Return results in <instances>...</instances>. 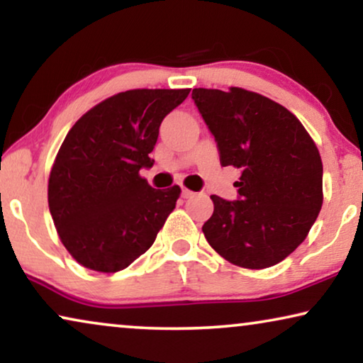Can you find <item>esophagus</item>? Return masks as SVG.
Masks as SVG:
<instances>
[{"label":"esophagus","mask_w":363,"mask_h":363,"mask_svg":"<svg viewBox=\"0 0 363 363\" xmlns=\"http://www.w3.org/2000/svg\"><path fill=\"white\" fill-rule=\"evenodd\" d=\"M193 195H195V193H193L191 190H188V188H183V190H182V196L183 198H191Z\"/></svg>","instance_id":"1"}]
</instances>
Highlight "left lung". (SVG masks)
Listing matches in <instances>:
<instances>
[{"instance_id": "obj_1", "label": "left lung", "mask_w": 363, "mask_h": 363, "mask_svg": "<svg viewBox=\"0 0 363 363\" xmlns=\"http://www.w3.org/2000/svg\"><path fill=\"white\" fill-rule=\"evenodd\" d=\"M193 101L220 150L223 167L241 168L240 200L211 195L206 241L231 264L264 269L309 235L322 208V160L294 113L241 87L193 89Z\"/></svg>"}]
</instances>
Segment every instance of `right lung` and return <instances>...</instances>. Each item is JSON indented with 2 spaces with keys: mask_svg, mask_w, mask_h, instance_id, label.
I'll return each mask as SVG.
<instances>
[{
  "mask_svg": "<svg viewBox=\"0 0 363 363\" xmlns=\"http://www.w3.org/2000/svg\"><path fill=\"white\" fill-rule=\"evenodd\" d=\"M190 89H132L87 111L67 132L48 183L54 226L87 269L117 272L153 245L180 186L155 190L140 177L152 167L160 123Z\"/></svg>",
  "mask_w": 363,
  "mask_h": 363,
  "instance_id": "1",
  "label": "right lung"
}]
</instances>
